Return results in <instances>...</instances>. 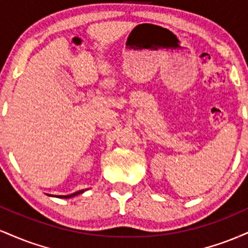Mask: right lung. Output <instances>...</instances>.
I'll return each instance as SVG.
<instances>
[{
    "label": "right lung",
    "instance_id": "1",
    "mask_svg": "<svg viewBox=\"0 0 248 248\" xmlns=\"http://www.w3.org/2000/svg\"><path fill=\"white\" fill-rule=\"evenodd\" d=\"M84 191H85V190H79V191H77L75 193H71V195H67V196H57V197H58V198H71V197H73V196H77V195H79V193H82ZM55 197H56V196H55Z\"/></svg>",
    "mask_w": 248,
    "mask_h": 248
}]
</instances>
